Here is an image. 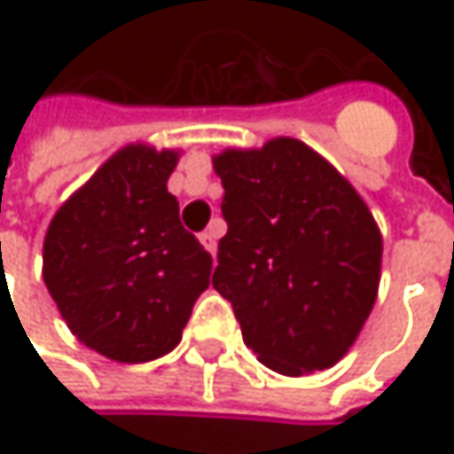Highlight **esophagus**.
Wrapping results in <instances>:
<instances>
[{"label": "esophagus", "mask_w": 454, "mask_h": 454, "mask_svg": "<svg viewBox=\"0 0 454 454\" xmlns=\"http://www.w3.org/2000/svg\"><path fill=\"white\" fill-rule=\"evenodd\" d=\"M200 241H202V247L215 257V252H218V236H215V231H213V228L202 231V233H200Z\"/></svg>", "instance_id": "1"}]
</instances>
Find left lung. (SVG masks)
Here are the masks:
<instances>
[{
	"label": "left lung",
	"instance_id": "8db88e82",
	"mask_svg": "<svg viewBox=\"0 0 454 454\" xmlns=\"http://www.w3.org/2000/svg\"><path fill=\"white\" fill-rule=\"evenodd\" d=\"M226 236L213 286L244 344L284 376L331 368L355 344L381 278V233L352 184L297 138L213 157Z\"/></svg>",
	"mask_w": 454,
	"mask_h": 454
}]
</instances>
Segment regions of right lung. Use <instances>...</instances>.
<instances>
[{"label": "right lung", "instance_id": "right-lung-1", "mask_svg": "<svg viewBox=\"0 0 454 454\" xmlns=\"http://www.w3.org/2000/svg\"><path fill=\"white\" fill-rule=\"evenodd\" d=\"M173 149L129 144L51 218L44 284L67 328L118 363H149L178 341L213 257L181 226Z\"/></svg>", "mask_w": 454, "mask_h": 454}]
</instances>
